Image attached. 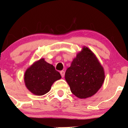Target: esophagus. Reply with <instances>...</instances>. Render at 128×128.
Segmentation results:
<instances>
[{
    "label": "esophagus",
    "instance_id": "obj_1",
    "mask_svg": "<svg viewBox=\"0 0 128 128\" xmlns=\"http://www.w3.org/2000/svg\"><path fill=\"white\" fill-rule=\"evenodd\" d=\"M60 74H61V76H62V78H63V77L65 76V71H63V70L61 71Z\"/></svg>",
    "mask_w": 128,
    "mask_h": 128
}]
</instances>
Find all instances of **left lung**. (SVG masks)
<instances>
[{
	"instance_id": "8db88e82",
	"label": "left lung",
	"mask_w": 128,
	"mask_h": 128,
	"mask_svg": "<svg viewBox=\"0 0 128 128\" xmlns=\"http://www.w3.org/2000/svg\"><path fill=\"white\" fill-rule=\"evenodd\" d=\"M104 71L94 52L83 47L65 72V80L70 91L80 99L97 93L104 81Z\"/></svg>"
}]
</instances>
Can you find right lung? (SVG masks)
I'll return each instance as SVG.
<instances>
[{
	"mask_svg": "<svg viewBox=\"0 0 128 128\" xmlns=\"http://www.w3.org/2000/svg\"><path fill=\"white\" fill-rule=\"evenodd\" d=\"M61 78L60 72L55 70L54 66L42 58L26 70L24 82L31 93L43 96L50 91L53 83Z\"/></svg>",
	"mask_w": 128,
	"mask_h": 128,
	"instance_id": "right-lung-1",
	"label": "right lung"
}]
</instances>
